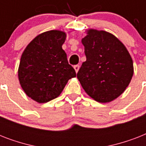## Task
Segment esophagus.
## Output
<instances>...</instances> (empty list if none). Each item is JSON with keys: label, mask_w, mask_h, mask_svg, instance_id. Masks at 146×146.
I'll use <instances>...</instances> for the list:
<instances>
[{"label": "esophagus", "mask_w": 146, "mask_h": 146, "mask_svg": "<svg viewBox=\"0 0 146 146\" xmlns=\"http://www.w3.org/2000/svg\"><path fill=\"white\" fill-rule=\"evenodd\" d=\"M73 67H74V69H75L76 72L77 73L78 70H79V69H80V66H79V65H75V66H73Z\"/></svg>", "instance_id": "obj_1"}]
</instances>
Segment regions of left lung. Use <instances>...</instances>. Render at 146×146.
<instances>
[{
	"label": "left lung",
	"mask_w": 146,
	"mask_h": 146,
	"mask_svg": "<svg viewBox=\"0 0 146 146\" xmlns=\"http://www.w3.org/2000/svg\"><path fill=\"white\" fill-rule=\"evenodd\" d=\"M82 43L86 60L78 71V80L96 101H113L124 92L133 75L128 50L120 40L105 31L89 29Z\"/></svg>",
	"instance_id": "left-lung-1"
}]
</instances>
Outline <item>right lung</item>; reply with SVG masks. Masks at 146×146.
<instances>
[{
    "label": "right lung",
    "instance_id": "obj_1",
    "mask_svg": "<svg viewBox=\"0 0 146 146\" xmlns=\"http://www.w3.org/2000/svg\"><path fill=\"white\" fill-rule=\"evenodd\" d=\"M65 39L64 32H45L36 36L22 54L19 83L25 93L38 103L58 97L68 80L76 77L75 70L62 49Z\"/></svg>",
    "mask_w": 146,
    "mask_h": 146
}]
</instances>
